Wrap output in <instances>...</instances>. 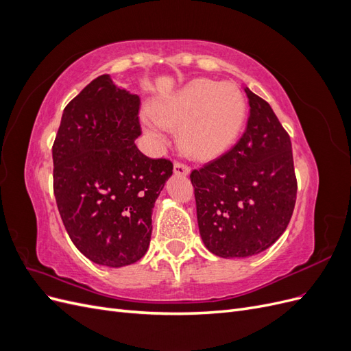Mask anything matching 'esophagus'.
Listing matches in <instances>:
<instances>
[{
	"mask_svg": "<svg viewBox=\"0 0 351 351\" xmlns=\"http://www.w3.org/2000/svg\"><path fill=\"white\" fill-rule=\"evenodd\" d=\"M174 173L178 176H187L190 173V168L183 162H176L174 164Z\"/></svg>",
	"mask_w": 351,
	"mask_h": 351,
	"instance_id": "obj_1",
	"label": "esophagus"
}]
</instances>
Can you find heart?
I'll list each match as a JSON object with an SVG mask.
<instances>
[{"mask_svg":"<svg viewBox=\"0 0 351 351\" xmlns=\"http://www.w3.org/2000/svg\"><path fill=\"white\" fill-rule=\"evenodd\" d=\"M152 114L145 115L151 134L161 137L162 129L178 130L180 146L189 156L210 159L234 142L246 115V101L236 84L196 79L158 102Z\"/></svg>","mask_w":351,"mask_h":351,"instance_id":"b5f03b06","label":"heart"}]
</instances>
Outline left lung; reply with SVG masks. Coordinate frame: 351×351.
Masks as SVG:
<instances>
[{
    "label": "left lung",
    "mask_w": 351,
    "mask_h": 351,
    "mask_svg": "<svg viewBox=\"0 0 351 351\" xmlns=\"http://www.w3.org/2000/svg\"><path fill=\"white\" fill-rule=\"evenodd\" d=\"M250 115L228 152L190 173L200 237L219 258H247L277 241L291 219L297 180L290 136L271 105L244 88Z\"/></svg>",
    "instance_id": "8db88e82"
}]
</instances>
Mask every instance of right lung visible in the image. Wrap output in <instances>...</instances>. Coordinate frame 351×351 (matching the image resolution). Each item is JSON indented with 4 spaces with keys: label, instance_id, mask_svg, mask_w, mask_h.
Here are the masks:
<instances>
[{
    "label": "right lung",
    "instance_id": "add662e5",
    "mask_svg": "<svg viewBox=\"0 0 351 351\" xmlns=\"http://www.w3.org/2000/svg\"><path fill=\"white\" fill-rule=\"evenodd\" d=\"M141 99L108 74L64 108L52 145L54 195L71 241L98 265L120 268L143 258L155 200L173 174L169 159L143 155Z\"/></svg>",
    "mask_w": 351,
    "mask_h": 351
}]
</instances>
